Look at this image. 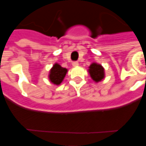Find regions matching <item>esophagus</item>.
I'll return each mask as SVG.
<instances>
[{"mask_svg":"<svg viewBox=\"0 0 146 146\" xmlns=\"http://www.w3.org/2000/svg\"><path fill=\"white\" fill-rule=\"evenodd\" d=\"M72 65H73V67H77L78 65V62H73V63H72Z\"/></svg>","mask_w":146,"mask_h":146,"instance_id":"esophagus-1","label":"esophagus"}]
</instances>
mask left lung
<instances>
[{
	"label": "left lung",
	"mask_w": 146,
	"mask_h": 146,
	"mask_svg": "<svg viewBox=\"0 0 146 146\" xmlns=\"http://www.w3.org/2000/svg\"><path fill=\"white\" fill-rule=\"evenodd\" d=\"M89 73L92 79L96 82L101 81L104 78V68L97 63H93L89 67Z\"/></svg>",
	"instance_id": "1"
}]
</instances>
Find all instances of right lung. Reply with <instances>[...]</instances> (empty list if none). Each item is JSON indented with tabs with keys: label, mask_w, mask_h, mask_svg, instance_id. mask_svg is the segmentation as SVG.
Instances as JSON below:
<instances>
[{
	"label": "right lung",
	"mask_w": 146,
	"mask_h": 146,
	"mask_svg": "<svg viewBox=\"0 0 146 146\" xmlns=\"http://www.w3.org/2000/svg\"><path fill=\"white\" fill-rule=\"evenodd\" d=\"M67 72L68 69L62 68L58 64H55L49 71L48 78L53 84L60 85L64 80Z\"/></svg>",
	"instance_id": "1"
}]
</instances>
